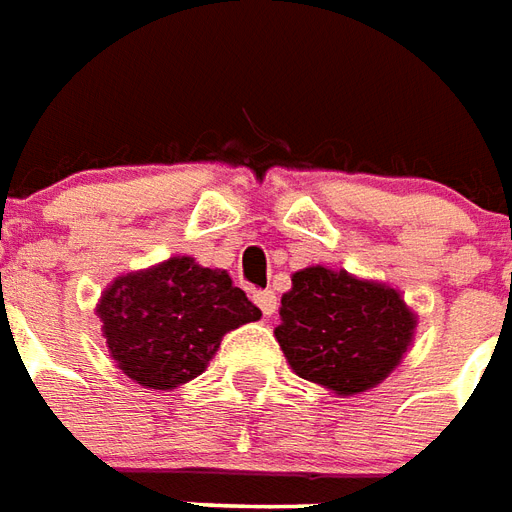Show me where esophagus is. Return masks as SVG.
<instances>
[{"label":"esophagus","mask_w":512,"mask_h":512,"mask_svg":"<svg viewBox=\"0 0 512 512\" xmlns=\"http://www.w3.org/2000/svg\"><path fill=\"white\" fill-rule=\"evenodd\" d=\"M255 301H257V306L263 309V314H266V317H271V314L276 312V293H274V290H263V293H257Z\"/></svg>","instance_id":"esophagus-1"}]
</instances>
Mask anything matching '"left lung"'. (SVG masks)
<instances>
[{"label": "left lung", "mask_w": 512, "mask_h": 512, "mask_svg": "<svg viewBox=\"0 0 512 512\" xmlns=\"http://www.w3.org/2000/svg\"><path fill=\"white\" fill-rule=\"evenodd\" d=\"M276 342L298 377L352 396L380 385L410 347L418 317L399 290L347 271H295Z\"/></svg>", "instance_id": "1"}]
</instances>
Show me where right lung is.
<instances>
[{"mask_svg":"<svg viewBox=\"0 0 512 512\" xmlns=\"http://www.w3.org/2000/svg\"><path fill=\"white\" fill-rule=\"evenodd\" d=\"M97 314L116 366L154 391L195 380L227 331L260 320V309L227 271L203 268L192 257L119 276L102 293Z\"/></svg>","mask_w":512,"mask_h":512,"instance_id":"right-lung-1","label":"right lung"}]
</instances>
